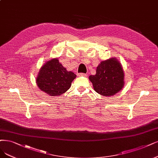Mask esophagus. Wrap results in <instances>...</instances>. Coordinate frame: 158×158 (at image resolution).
<instances>
[{
  "label": "esophagus",
  "mask_w": 158,
  "mask_h": 158,
  "mask_svg": "<svg viewBox=\"0 0 158 158\" xmlns=\"http://www.w3.org/2000/svg\"><path fill=\"white\" fill-rule=\"evenodd\" d=\"M79 75H81V76H86V74L84 73H80Z\"/></svg>",
  "instance_id": "esophagus-1"
}]
</instances>
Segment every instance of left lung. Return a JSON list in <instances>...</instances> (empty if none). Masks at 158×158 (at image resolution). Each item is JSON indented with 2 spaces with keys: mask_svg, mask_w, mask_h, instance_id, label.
Listing matches in <instances>:
<instances>
[{
  "mask_svg": "<svg viewBox=\"0 0 158 158\" xmlns=\"http://www.w3.org/2000/svg\"><path fill=\"white\" fill-rule=\"evenodd\" d=\"M124 74L121 64L115 58L102 61L96 68V73L89 79L94 90L102 96H111L124 86Z\"/></svg>",
  "mask_w": 158,
  "mask_h": 158,
  "instance_id": "8db88e82",
  "label": "left lung"
}]
</instances>
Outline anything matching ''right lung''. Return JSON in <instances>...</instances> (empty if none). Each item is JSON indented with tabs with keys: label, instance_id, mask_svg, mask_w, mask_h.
Returning <instances> with one entry per match:
<instances>
[{
	"label": "right lung",
	"instance_id": "1",
	"mask_svg": "<svg viewBox=\"0 0 158 158\" xmlns=\"http://www.w3.org/2000/svg\"><path fill=\"white\" fill-rule=\"evenodd\" d=\"M76 77L72 72H68L57 58L47 62L40 69L36 79L39 89L51 96L66 92Z\"/></svg>",
	"mask_w": 158,
	"mask_h": 158
}]
</instances>
